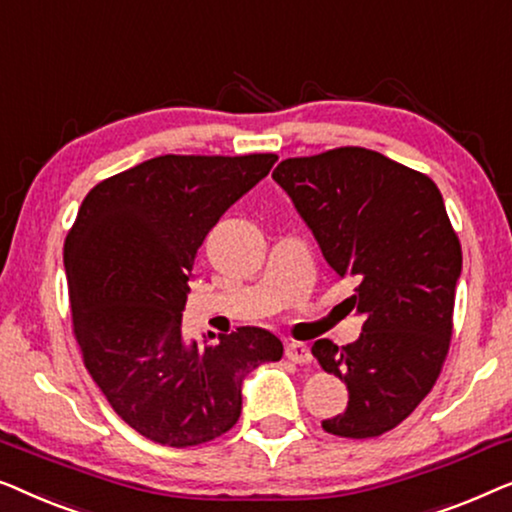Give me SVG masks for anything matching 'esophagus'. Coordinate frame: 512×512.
Wrapping results in <instances>:
<instances>
[{
  "mask_svg": "<svg viewBox=\"0 0 512 512\" xmlns=\"http://www.w3.org/2000/svg\"><path fill=\"white\" fill-rule=\"evenodd\" d=\"M285 357L290 359V362H294V364H311V359H313V355H311V350L306 348L304 343H290L285 348Z\"/></svg>",
  "mask_w": 512,
  "mask_h": 512,
  "instance_id": "34e87169",
  "label": "esophagus"
}]
</instances>
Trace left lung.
<instances>
[{
	"label": "left lung",
	"mask_w": 512,
	"mask_h": 512,
	"mask_svg": "<svg viewBox=\"0 0 512 512\" xmlns=\"http://www.w3.org/2000/svg\"><path fill=\"white\" fill-rule=\"evenodd\" d=\"M273 181L320 243L338 276L357 280L355 343H313V357L348 385V408L327 434L376 438L401 424L436 385L450 350L462 246L427 174L376 150L343 146L290 157Z\"/></svg>",
	"instance_id": "left-lung-1"
}]
</instances>
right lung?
I'll return each mask as SVG.
<instances>
[{
	"label": "right lung",
	"instance_id": "obj_1",
	"mask_svg": "<svg viewBox=\"0 0 512 512\" xmlns=\"http://www.w3.org/2000/svg\"><path fill=\"white\" fill-rule=\"evenodd\" d=\"M276 160L160 155L97 183L78 208L64 241L74 336L111 408L150 441L192 448L227 434L246 373L283 357L259 327L204 345L181 334L194 255Z\"/></svg>",
	"mask_w": 512,
	"mask_h": 512
}]
</instances>
